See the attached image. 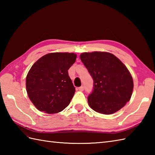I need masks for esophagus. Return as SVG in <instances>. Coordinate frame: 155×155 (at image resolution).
Segmentation results:
<instances>
[{"instance_id":"1","label":"esophagus","mask_w":155,"mask_h":155,"mask_svg":"<svg viewBox=\"0 0 155 155\" xmlns=\"http://www.w3.org/2000/svg\"><path fill=\"white\" fill-rule=\"evenodd\" d=\"M84 87L83 86H81L80 87H78V90H79L80 91H84Z\"/></svg>"}]
</instances>
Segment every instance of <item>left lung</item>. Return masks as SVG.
<instances>
[{
    "label": "left lung",
    "instance_id": "obj_1",
    "mask_svg": "<svg viewBox=\"0 0 155 155\" xmlns=\"http://www.w3.org/2000/svg\"><path fill=\"white\" fill-rule=\"evenodd\" d=\"M80 58L93 79V89L88 97L90 107L104 114L123 108L133 90V78L125 65L108 52H84Z\"/></svg>",
    "mask_w": 155,
    "mask_h": 155
}]
</instances>
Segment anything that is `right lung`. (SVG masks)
<instances>
[{
    "instance_id": "right-lung-1",
    "label": "right lung",
    "mask_w": 155,
    "mask_h": 155,
    "mask_svg": "<svg viewBox=\"0 0 155 155\" xmlns=\"http://www.w3.org/2000/svg\"><path fill=\"white\" fill-rule=\"evenodd\" d=\"M76 59L74 53L54 52L45 54L32 66L26 86L29 98L38 110L57 113L71 103L75 88L68 70Z\"/></svg>"
}]
</instances>
